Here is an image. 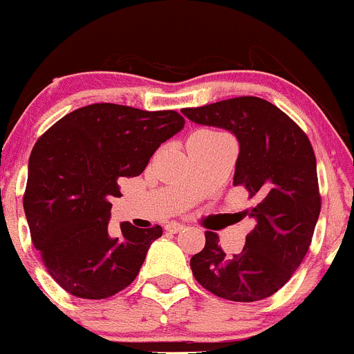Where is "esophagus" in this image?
<instances>
[{
  "label": "esophagus",
  "instance_id": "34e87169",
  "mask_svg": "<svg viewBox=\"0 0 354 354\" xmlns=\"http://www.w3.org/2000/svg\"><path fill=\"white\" fill-rule=\"evenodd\" d=\"M181 230H185L183 224H176V223H171L166 226V231H169V233H180Z\"/></svg>",
  "mask_w": 354,
  "mask_h": 354
}]
</instances>
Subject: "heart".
I'll return each instance as SVG.
<instances>
[{"label": "heart", "instance_id": "obj_1", "mask_svg": "<svg viewBox=\"0 0 354 354\" xmlns=\"http://www.w3.org/2000/svg\"><path fill=\"white\" fill-rule=\"evenodd\" d=\"M198 135H205V137H224L223 133H219V131H212V130H202V131H197Z\"/></svg>", "mask_w": 354, "mask_h": 354}]
</instances>
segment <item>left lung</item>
Listing matches in <instances>:
<instances>
[{"label":"left lung","mask_w":354,"mask_h":354,"mask_svg":"<svg viewBox=\"0 0 354 354\" xmlns=\"http://www.w3.org/2000/svg\"><path fill=\"white\" fill-rule=\"evenodd\" d=\"M190 121L234 133L240 156L234 187H243L255 226L243 250L230 257L219 236L190 260L202 288L230 301H259L279 291L305 259L320 214L317 160L305 131L272 102L243 95L202 108H185Z\"/></svg>","instance_id":"1"}]
</instances>
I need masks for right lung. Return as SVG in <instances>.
Here are the masks:
<instances>
[{
    "mask_svg": "<svg viewBox=\"0 0 354 354\" xmlns=\"http://www.w3.org/2000/svg\"><path fill=\"white\" fill-rule=\"evenodd\" d=\"M185 127L176 111L84 106L56 121L32 149L24 210L34 246L70 295L104 299L130 286L162 227L121 223L109 236L120 178L138 176L162 142Z\"/></svg>",
    "mask_w": 354,
    "mask_h": 354,
    "instance_id": "right-lung-1",
    "label": "right lung"
}]
</instances>
